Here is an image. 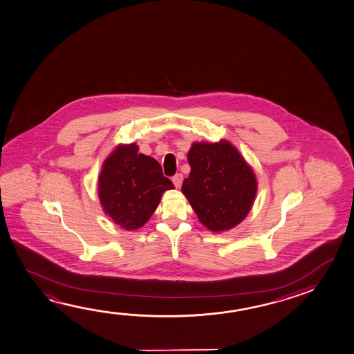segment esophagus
Returning <instances> with one entry per match:
<instances>
[{"instance_id": "1", "label": "esophagus", "mask_w": 354, "mask_h": 354, "mask_svg": "<svg viewBox=\"0 0 354 354\" xmlns=\"http://www.w3.org/2000/svg\"><path fill=\"white\" fill-rule=\"evenodd\" d=\"M173 183L176 187H180L181 183H183V174H175L173 176Z\"/></svg>"}]
</instances>
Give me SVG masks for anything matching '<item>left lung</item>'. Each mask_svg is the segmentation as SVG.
Masks as SVG:
<instances>
[{
	"instance_id": "obj_1",
	"label": "left lung",
	"mask_w": 354,
	"mask_h": 354,
	"mask_svg": "<svg viewBox=\"0 0 354 354\" xmlns=\"http://www.w3.org/2000/svg\"><path fill=\"white\" fill-rule=\"evenodd\" d=\"M192 167L181 190L203 226L221 232L237 226L254 201L257 180L237 149L226 140L194 143Z\"/></svg>"
}]
</instances>
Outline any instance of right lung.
I'll return each instance as SVG.
<instances>
[{
  "label": "right lung",
  "instance_id": "1",
  "mask_svg": "<svg viewBox=\"0 0 354 354\" xmlns=\"http://www.w3.org/2000/svg\"><path fill=\"white\" fill-rule=\"evenodd\" d=\"M174 184L162 175L154 158L138 153L136 145H120L104 162L99 197L104 214L132 231L143 226L157 209L162 192Z\"/></svg>",
  "mask_w": 354,
  "mask_h": 354
}]
</instances>
